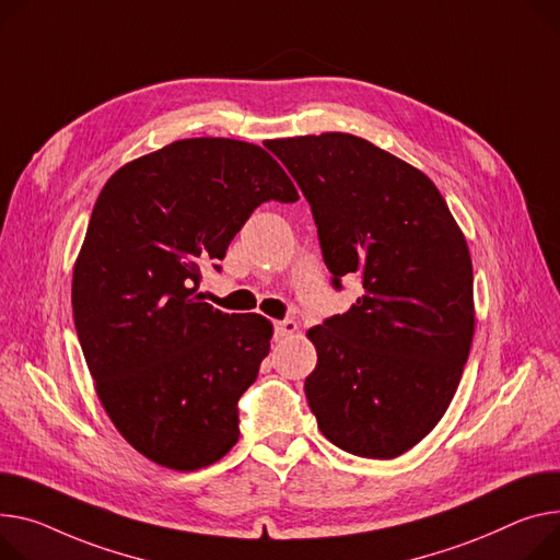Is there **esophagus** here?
Wrapping results in <instances>:
<instances>
[{"instance_id": "34e87169", "label": "esophagus", "mask_w": 560, "mask_h": 560, "mask_svg": "<svg viewBox=\"0 0 560 560\" xmlns=\"http://www.w3.org/2000/svg\"><path fill=\"white\" fill-rule=\"evenodd\" d=\"M296 332V322L294 319H281L275 324V335L277 338H288V335Z\"/></svg>"}]
</instances>
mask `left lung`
<instances>
[{
	"label": "left lung",
	"mask_w": 560,
	"mask_h": 560,
	"mask_svg": "<svg viewBox=\"0 0 560 560\" xmlns=\"http://www.w3.org/2000/svg\"><path fill=\"white\" fill-rule=\"evenodd\" d=\"M306 196L332 285L355 304L308 330L306 398L338 448L394 459L448 409L475 332L466 238L434 182L347 132L268 141Z\"/></svg>",
	"instance_id": "left-lung-1"
}]
</instances>
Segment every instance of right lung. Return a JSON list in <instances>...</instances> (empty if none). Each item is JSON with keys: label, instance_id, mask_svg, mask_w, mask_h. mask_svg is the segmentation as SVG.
Returning <instances> with one entry per match:
<instances>
[{"label": "right lung", "instance_id": "1", "mask_svg": "<svg viewBox=\"0 0 560 560\" xmlns=\"http://www.w3.org/2000/svg\"><path fill=\"white\" fill-rule=\"evenodd\" d=\"M268 200H300L268 151L198 137L128 162L94 205L73 266V324L109 421L171 470L232 451L238 398L270 353L266 317L222 313L200 292V268Z\"/></svg>", "mask_w": 560, "mask_h": 560}]
</instances>
